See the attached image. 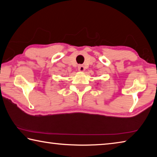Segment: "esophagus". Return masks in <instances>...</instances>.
Returning a JSON list of instances; mask_svg holds the SVG:
<instances>
[{
  "label": "esophagus",
  "mask_w": 157,
  "mask_h": 157,
  "mask_svg": "<svg viewBox=\"0 0 157 157\" xmlns=\"http://www.w3.org/2000/svg\"><path fill=\"white\" fill-rule=\"evenodd\" d=\"M78 70H79V71H80V72H84V71H85V67L83 65H79Z\"/></svg>",
  "instance_id": "esophagus-1"
}]
</instances>
